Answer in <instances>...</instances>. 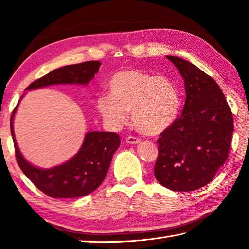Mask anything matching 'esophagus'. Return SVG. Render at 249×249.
<instances>
[{
  "instance_id": "34e87169",
  "label": "esophagus",
  "mask_w": 249,
  "mask_h": 249,
  "mask_svg": "<svg viewBox=\"0 0 249 249\" xmlns=\"http://www.w3.org/2000/svg\"><path fill=\"white\" fill-rule=\"evenodd\" d=\"M126 142L129 144H138L141 142V140L139 138H137V137L134 136H128L127 138H126Z\"/></svg>"
}]
</instances>
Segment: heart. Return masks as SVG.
<instances>
[{
    "label": "heart",
    "mask_w": 249,
    "mask_h": 249,
    "mask_svg": "<svg viewBox=\"0 0 249 249\" xmlns=\"http://www.w3.org/2000/svg\"><path fill=\"white\" fill-rule=\"evenodd\" d=\"M109 92L110 96L98 98L97 108L111 125L125 123L131 110L137 130L157 135L173 123L178 112V91L166 76L139 70L121 71L111 78Z\"/></svg>",
    "instance_id": "1"
}]
</instances>
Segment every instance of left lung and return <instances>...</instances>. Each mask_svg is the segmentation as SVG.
<instances>
[{
	"label": "left lung",
	"mask_w": 249,
	"mask_h": 249,
	"mask_svg": "<svg viewBox=\"0 0 249 249\" xmlns=\"http://www.w3.org/2000/svg\"><path fill=\"white\" fill-rule=\"evenodd\" d=\"M184 78L183 112L158 138L154 174L162 186L192 192L212 181L229 155L233 118L213 78L188 61L167 55Z\"/></svg>",
	"instance_id": "1"
}]
</instances>
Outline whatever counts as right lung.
Instances as JSON below:
<instances>
[{
	"mask_svg": "<svg viewBox=\"0 0 249 249\" xmlns=\"http://www.w3.org/2000/svg\"><path fill=\"white\" fill-rule=\"evenodd\" d=\"M99 66L100 62L89 61L57 68L32 82L25 89L30 91L52 84L87 86L98 72ZM18 105L19 103L10 118V131L16 160L32 183L51 198H78L94 192L103 183L109 170L112 156L121 143L120 136L107 131H89L80 150L70 160L51 169L37 168L25 160L16 142L13 121Z\"/></svg>",
	"mask_w": 249,
	"mask_h": 249,
	"instance_id": "1",
	"label": "right lung"
}]
</instances>
